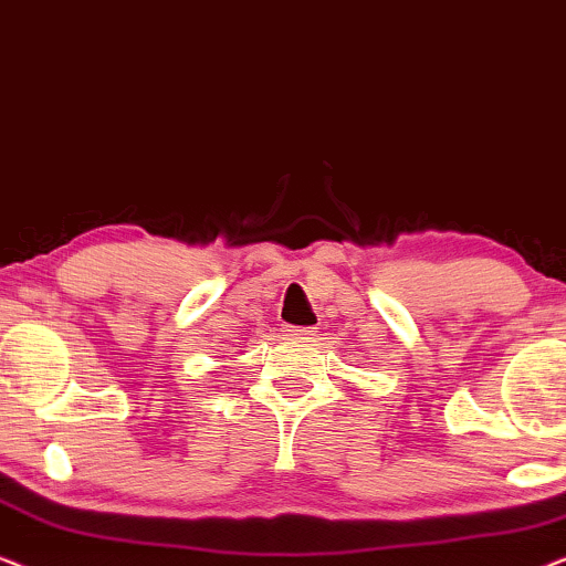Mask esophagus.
I'll list each match as a JSON object with an SVG mask.
<instances>
[{"instance_id": "34e87169", "label": "esophagus", "mask_w": 566, "mask_h": 566, "mask_svg": "<svg viewBox=\"0 0 566 566\" xmlns=\"http://www.w3.org/2000/svg\"><path fill=\"white\" fill-rule=\"evenodd\" d=\"M314 327H293V324H283V335L285 337H304L312 335Z\"/></svg>"}]
</instances>
